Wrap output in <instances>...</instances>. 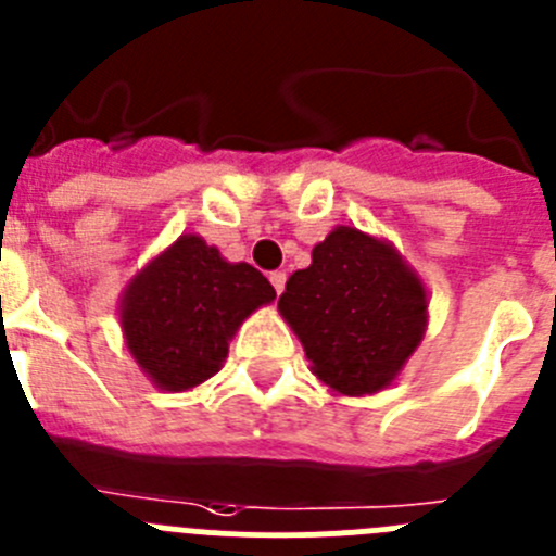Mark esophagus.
<instances>
[{
  "mask_svg": "<svg viewBox=\"0 0 556 556\" xmlns=\"http://www.w3.org/2000/svg\"><path fill=\"white\" fill-rule=\"evenodd\" d=\"M268 279H271V285H274V290H277V295L282 293L285 282H288V277H285V271H271V274H268Z\"/></svg>",
  "mask_w": 556,
  "mask_h": 556,
  "instance_id": "34e87169",
  "label": "esophagus"
}]
</instances>
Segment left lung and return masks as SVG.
<instances>
[{
	"label": "left lung",
	"instance_id": "8db88e82",
	"mask_svg": "<svg viewBox=\"0 0 556 556\" xmlns=\"http://www.w3.org/2000/svg\"><path fill=\"white\" fill-rule=\"evenodd\" d=\"M279 313L302 340L313 372L342 395H370L401 372L422 340L425 288L389 243L337 227L295 271Z\"/></svg>",
	"mask_w": 556,
	"mask_h": 556
}]
</instances>
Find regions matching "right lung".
Wrapping results in <instances>:
<instances>
[{"mask_svg": "<svg viewBox=\"0 0 556 556\" xmlns=\"http://www.w3.org/2000/svg\"><path fill=\"white\" fill-rule=\"evenodd\" d=\"M277 299L249 263L222 261L197 236H180L126 290L121 324L134 359L155 387L184 392L219 372L238 324Z\"/></svg>", "mask_w": 556, "mask_h": 556, "instance_id": "obj_1", "label": "right lung"}]
</instances>
